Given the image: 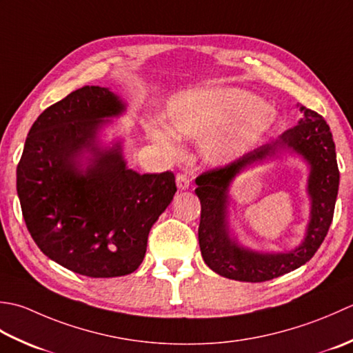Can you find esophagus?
Listing matches in <instances>:
<instances>
[{
    "label": "esophagus",
    "mask_w": 353,
    "mask_h": 353,
    "mask_svg": "<svg viewBox=\"0 0 353 353\" xmlns=\"http://www.w3.org/2000/svg\"><path fill=\"white\" fill-rule=\"evenodd\" d=\"M176 187L179 190H185L190 187V179L185 174H178L176 175Z\"/></svg>",
    "instance_id": "esophagus-1"
}]
</instances>
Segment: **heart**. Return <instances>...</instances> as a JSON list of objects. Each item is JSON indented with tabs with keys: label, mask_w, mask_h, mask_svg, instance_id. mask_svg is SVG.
<instances>
[{
	"label": "heart",
	"mask_w": 353,
	"mask_h": 353,
	"mask_svg": "<svg viewBox=\"0 0 353 353\" xmlns=\"http://www.w3.org/2000/svg\"><path fill=\"white\" fill-rule=\"evenodd\" d=\"M170 129L152 125L149 134L164 152H176V137L203 140L213 164H227L261 145L271 128L268 103L248 91L212 88L183 92L168 108Z\"/></svg>",
	"instance_id": "obj_1"
}]
</instances>
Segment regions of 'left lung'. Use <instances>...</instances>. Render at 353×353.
I'll return each instance as SVG.
<instances>
[{
    "instance_id": "8db88e82",
    "label": "left lung",
    "mask_w": 353,
    "mask_h": 353,
    "mask_svg": "<svg viewBox=\"0 0 353 353\" xmlns=\"http://www.w3.org/2000/svg\"><path fill=\"white\" fill-rule=\"evenodd\" d=\"M300 111L303 112V119L274 143L259 148L225 166L207 170L195 179L198 185L195 193L201 201L198 228L201 254L208 268L222 277L239 282H267L305 265L325 241L332 224L340 184L335 143L329 125L319 112L305 106H300ZM282 148L297 152L312 166L308 180L312 221L307 237L296 250L277 255L256 254L237 246L228 234V189L241 171L251 163L272 157Z\"/></svg>"
}]
</instances>
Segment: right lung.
Here are the masks:
<instances>
[{"label": "right lung", "instance_id": "right-lung-1", "mask_svg": "<svg viewBox=\"0 0 353 353\" xmlns=\"http://www.w3.org/2000/svg\"><path fill=\"white\" fill-rule=\"evenodd\" d=\"M125 111L108 88L82 86L48 106L27 135L17 190L28 233L47 257L88 277L131 274L148 234L176 192L175 175L128 169L120 143L97 146V131ZM83 152L92 154L81 168Z\"/></svg>", "mask_w": 353, "mask_h": 353}]
</instances>
